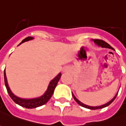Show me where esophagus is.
<instances>
[{"label": "esophagus", "mask_w": 126, "mask_h": 126, "mask_svg": "<svg viewBox=\"0 0 126 126\" xmlns=\"http://www.w3.org/2000/svg\"><path fill=\"white\" fill-rule=\"evenodd\" d=\"M63 72H68V69H67V68H64Z\"/></svg>", "instance_id": "obj_1"}]
</instances>
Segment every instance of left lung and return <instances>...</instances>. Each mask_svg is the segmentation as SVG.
Listing matches in <instances>:
<instances>
[{"instance_id": "1", "label": "left lung", "mask_w": 126, "mask_h": 126, "mask_svg": "<svg viewBox=\"0 0 126 126\" xmlns=\"http://www.w3.org/2000/svg\"><path fill=\"white\" fill-rule=\"evenodd\" d=\"M94 42V43H96L97 45H99V47H105V48H109L111 49H114L113 47H112L111 46H110L108 43H107L106 42H105L104 41H103V40H100V39H94V40H92ZM118 93H117V94L114 96V98L112 99H111L109 102H108L106 104H104V105H102V106H88V105H85L84 103H81L80 101H79L76 97H75V96L73 94V93H72V96H73V98L76 101V102L79 105H80L82 107H84L85 108H88V109H90V110H96V109H101V108H106L107 106H108L110 104H111L113 102L114 100L116 99V97H117V95Z\"/></svg>"}]
</instances>
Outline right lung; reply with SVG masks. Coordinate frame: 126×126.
<instances>
[{"instance_id":"1","label":"right lung","mask_w":126,"mask_h":126,"mask_svg":"<svg viewBox=\"0 0 126 126\" xmlns=\"http://www.w3.org/2000/svg\"><path fill=\"white\" fill-rule=\"evenodd\" d=\"M33 38H34L33 37L28 36L27 38H25L24 40H23L19 45H20L21 43H23L24 42L32 40ZM61 77V74L59 73L56 76V77L54 78V79H53L52 81H50L46 92L43 95L41 96L37 97V98H34V99H22V98L18 97L16 95H14L12 93V92L11 91L9 85H8V83H7V77H6L5 70L4 71L5 84V87L7 88V92L9 94V96L18 105L22 106V107H24V108H30V109H31V108H35L43 106V105L45 104L50 99V98L52 97V94L54 93V89H55L56 86L57 85V83H58V82L59 81Z\"/></svg>"}]
</instances>
